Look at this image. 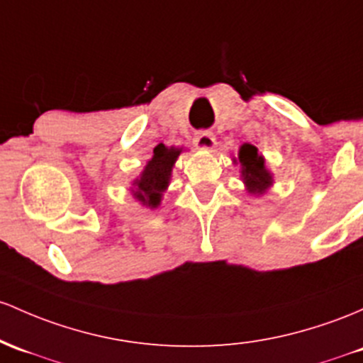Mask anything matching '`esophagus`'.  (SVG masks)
Segmentation results:
<instances>
[{
  "mask_svg": "<svg viewBox=\"0 0 363 363\" xmlns=\"http://www.w3.org/2000/svg\"><path fill=\"white\" fill-rule=\"evenodd\" d=\"M194 146L200 150H212L215 146V136L210 130H200L194 136Z\"/></svg>",
  "mask_w": 363,
  "mask_h": 363,
  "instance_id": "esophagus-1",
  "label": "esophagus"
}]
</instances>
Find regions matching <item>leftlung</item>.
<instances>
[{"label":"left lung","instance_id":"1","mask_svg":"<svg viewBox=\"0 0 363 363\" xmlns=\"http://www.w3.org/2000/svg\"><path fill=\"white\" fill-rule=\"evenodd\" d=\"M241 163V177L250 194H264L272 186V174L265 169V160L253 145H245L238 155Z\"/></svg>","mask_w":363,"mask_h":363}]
</instances>
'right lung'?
<instances>
[{
  "instance_id": "right-lung-1",
  "label": "right lung",
  "mask_w": 363,
  "mask_h": 363,
  "mask_svg": "<svg viewBox=\"0 0 363 363\" xmlns=\"http://www.w3.org/2000/svg\"><path fill=\"white\" fill-rule=\"evenodd\" d=\"M181 151L179 148H167L163 145H158L153 150V158L146 163L145 170L133 182V194L141 205L148 208H157L160 205L162 194L169 186L172 167Z\"/></svg>"
}]
</instances>
